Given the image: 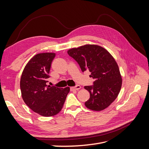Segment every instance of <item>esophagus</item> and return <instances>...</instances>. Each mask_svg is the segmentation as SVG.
I'll return each instance as SVG.
<instances>
[{
    "instance_id": "34e87169",
    "label": "esophagus",
    "mask_w": 149,
    "mask_h": 149,
    "mask_svg": "<svg viewBox=\"0 0 149 149\" xmlns=\"http://www.w3.org/2000/svg\"><path fill=\"white\" fill-rule=\"evenodd\" d=\"M81 86L80 85H76L75 86L71 87V91H76V90H79V89H81Z\"/></svg>"
}]
</instances>
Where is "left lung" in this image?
I'll return each mask as SVG.
<instances>
[{"instance_id": "8db88e82", "label": "left lung", "mask_w": 149, "mask_h": 149, "mask_svg": "<svg viewBox=\"0 0 149 149\" xmlns=\"http://www.w3.org/2000/svg\"><path fill=\"white\" fill-rule=\"evenodd\" d=\"M68 54L78 63L83 72L89 70L94 81L86 86L90 97L85 102L93 111L104 110L118 97L122 86V78L114 58L104 48L96 45H86L71 48Z\"/></svg>"}]
</instances>
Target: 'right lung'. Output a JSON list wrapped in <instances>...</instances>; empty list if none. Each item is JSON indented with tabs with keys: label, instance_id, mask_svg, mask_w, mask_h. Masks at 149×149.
Instances as JSON below:
<instances>
[{
	"label": "right lung",
	"instance_id": "1",
	"mask_svg": "<svg viewBox=\"0 0 149 149\" xmlns=\"http://www.w3.org/2000/svg\"><path fill=\"white\" fill-rule=\"evenodd\" d=\"M55 53H43L35 55L22 72L20 90L25 103L42 116L56 115L63 106L70 88H59L47 85L51 64Z\"/></svg>",
	"mask_w": 149,
	"mask_h": 149
}]
</instances>
